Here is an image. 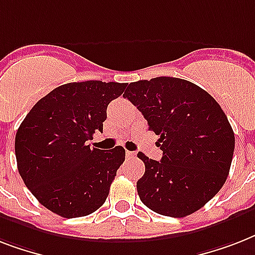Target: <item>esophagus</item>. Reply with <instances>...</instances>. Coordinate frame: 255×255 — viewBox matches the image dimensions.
<instances>
[{"label": "esophagus", "instance_id": "obj_1", "mask_svg": "<svg viewBox=\"0 0 255 255\" xmlns=\"http://www.w3.org/2000/svg\"><path fill=\"white\" fill-rule=\"evenodd\" d=\"M135 152H131V151H127L126 152V156H127L128 159H133V157H135Z\"/></svg>", "mask_w": 255, "mask_h": 255}]
</instances>
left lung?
I'll return each instance as SVG.
<instances>
[{
    "instance_id": "1",
    "label": "left lung",
    "mask_w": 255,
    "mask_h": 255,
    "mask_svg": "<svg viewBox=\"0 0 255 255\" xmlns=\"http://www.w3.org/2000/svg\"><path fill=\"white\" fill-rule=\"evenodd\" d=\"M160 136L161 161L139 152L145 172L136 186L144 205L169 217L201 209L229 174L234 132L225 112L205 90L180 78L129 83L123 94Z\"/></svg>"
}]
</instances>
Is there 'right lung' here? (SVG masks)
Masks as SVG:
<instances>
[{"mask_svg": "<svg viewBox=\"0 0 255 255\" xmlns=\"http://www.w3.org/2000/svg\"><path fill=\"white\" fill-rule=\"evenodd\" d=\"M126 83L74 82L38 100L15 135L18 172L42 205L65 218L83 217L103 205L123 147L104 151L87 144L103 131L110 102Z\"/></svg>", "mask_w": 255, "mask_h": 255, "instance_id": "add662e5", "label": "right lung"}]
</instances>
